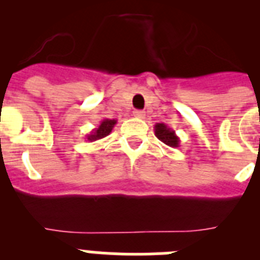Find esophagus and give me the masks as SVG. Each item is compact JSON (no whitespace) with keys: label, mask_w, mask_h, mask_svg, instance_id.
<instances>
[{"label":"esophagus","mask_w":260,"mask_h":260,"mask_svg":"<svg viewBox=\"0 0 260 260\" xmlns=\"http://www.w3.org/2000/svg\"><path fill=\"white\" fill-rule=\"evenodd\" d=\"M133 114H134V117H137V118H144V116H146L143 110H134V113Z\"/></svg>","instance_id":"obj_1"}]
</instances>
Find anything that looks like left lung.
I'll return each instance as SVG.
<instances>
[{"mask_svg":"<svg viewBox=\"0 0 260 260\" xmlns=\"http://www.w3.org/2000/svg\"><path fill=\"white\" fill-rule=\"evenodd\" d=\"M155 135L157 137L158 141L172 148L180 147V138L176 135V132L172 130L171 127L165 123H156L155 125Z\"/></svg>","mask_w":260,"mask_h":260,"instance_id":"8db88e82","label":"left lung"}]
</instances>
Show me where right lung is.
Segmentation results:
<instances>
[{"instance_id": "obj_1", "label": "right lung", "mask_w": 260, "mask_h": 260, "mask_svg": "<svg viewBox=\"0 0 260 260\" xmlns=\"http://www.w3.org/2000/svg\"><path fill=\"white\" fill-rule=\"evenodd\" d=\"M116 123H117L116 119L104 118L98 127L93 128L92 132L87 135L86 139L89 142H95V141H99V139H103V138L108 137V135L112 133V130H113Z\"/></svg>"}]
</instances>
